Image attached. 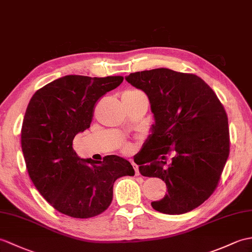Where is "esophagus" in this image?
Returning a JSON list of instances; mask_svg holds the SVG:
<instances>
[{
	"mask_svg": "<svg viewBox=\"0 0 252 252\" xmlns=\"http://www.w3.org/2000/svg\"><path fill=\"white\" fill-rule=\"evenodd\" d=\"M132 165H133V167H134V171H135V175H136V176H139V169H138V166H137L134 162H132Z\"/></svg>",
	"mask_w": 252,
	"mask_h": 252,
	"instance_id": "34e87169",
	"label": "esophagus"
}]
</instances>
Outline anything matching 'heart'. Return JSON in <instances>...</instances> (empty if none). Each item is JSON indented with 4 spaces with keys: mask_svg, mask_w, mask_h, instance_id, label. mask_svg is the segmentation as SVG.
I'll use <instances>...</instances> for the list:
<instances>
[{
    "mask_svg": "<svg viewBox=\"0 0 252 252\" xmlns=\"http://www.w3.org/2000/svg\"><path fill=\"white\" fill-rule=\"evenodd\" d=\"M135 93H136L135 91H131V92H126V94L132 95V94H135ZM131 149H132L131 145H128V144H126V145H124V147H122V150H124V153H130Z\"/></svg>",
    "mask_w": 252,
    "mask_h": 252,
    "instance_id": "1",
    "label": "heart"
}]
</instances>
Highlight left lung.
Listing matches in <instances>:
<instances>
[{"mask_svg": "<svg viewBox=\"0 0 252 252\" xmlns=\"http://www.w3.org/2000/svg\"><path fill=\"white\" fill-rule=\"evenodd\" d=\"M127 83L147 94L156 125L135 158L146 177L161 178L167 194L151 203L158 212L181 215L213 194L230 154L223 105L205 81L168 68L131 73ZM173 151L169 165L166 155Z\"/></svg>", "mask_w": 252, "mask_h": 252, "instance_id": "1", "label": "left lung"}]
</instances>
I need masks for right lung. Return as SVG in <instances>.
Listing matches in <instances>:
<instances>
[{"instance_id": "1", "label": "right lung", "mask_w": 252, "mask_h": 252, "mask_svg": "<svg viewBox=\"0 0 252 252\" xmlns=\"http://www.w3.org/2000/svg\"><path fill=\"white\" fill-rule=\"evenodd\" d=\"M122 76L67 75L40 88L30 99L21 127V148L35 188L50 205L73 218H91L113 201L114 183L134 176L118 156L81 160L73 139L90 127L97 101L118 87Z\"/></svg>"}]
</instances>
